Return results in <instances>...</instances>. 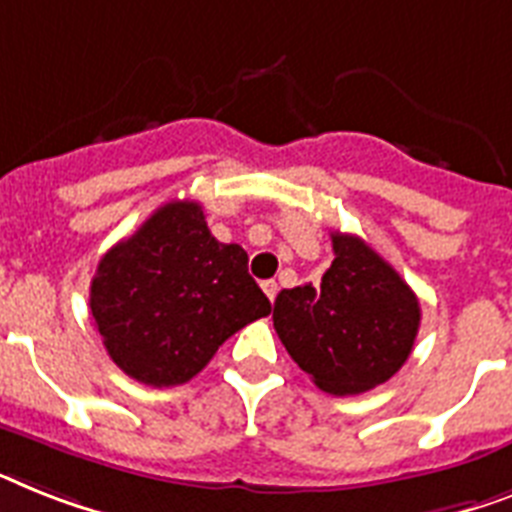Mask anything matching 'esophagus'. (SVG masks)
Masks as SVG:
<instances>
[{
  "mask_svg": "<svg viewBox=\"0 0 512 512\" xmlns=\"http://www.w3.org/2000/svg\"><path fill=\"white\" fill-rule=\"evenodd\" d=\"M261 287H264L266 298H269V301L274 303V298H277V290H280V287H277V282H274V280H264V282H261Z\"/></svg>",
  "mask_w": 512,
  "mask_h": 512,
  "instance_id": "esophagus-1",
  "label": "esophagus"
}]
</instances>
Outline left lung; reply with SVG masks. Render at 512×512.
Here are the masks:
<instances>
[{
	"label": "left lung",
	"mask_w": 512,
	"mask_h": 512,
	"mask_svg": "<svg viewBox=\"0 0 512 512\" xmlns=\"http://www.w3.org/2000/svg\"><path fill=\"white\" fill-rule=\"evenodd\" d=\"M335 261L322 285L282 290L274 329L319 390L358 395L400 371L421 324L408 282L356 235H332Z\"/></svg>",
	"instance_id": "1"
}]
</instances>
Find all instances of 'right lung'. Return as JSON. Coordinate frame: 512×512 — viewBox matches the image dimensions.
<instances>
[{
	"label": "right lung",
	"mask_w": 512,
	"mask_h": 512,
	"mask_svg": "<svg viewBox=\"0 0 512 512\" xmlns=\"http://www.w3.org/2000/svg\"><path fill=\"white\" fill-rule=\"evenodd\" d=\"M269 311L248 253L219 243L196 201L159 206L104 253L91 282V316L109 358L151 387L193 379L227 337Z\"/></svg>",
	"instance_id": "obj_1"
}]
</instances>
